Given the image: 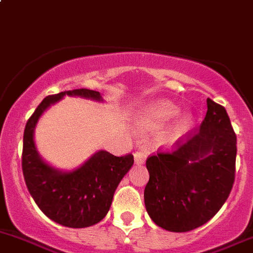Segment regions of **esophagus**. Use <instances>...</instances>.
<instances>
[{
    "label": "esophagus",
    "mask_w": 253,
    "mask_h": 253,
    "mask_svg": "<svg viewBox=\"0 0 253 253\" xmlns=\"http://www.w3.org/2000/svg\"><path fill=\"white\" fill-rule=\"evenodd\" d=\"M134 157L136 165H142V163H145L147 155H146L145 152H142V151H136V152L134 153Z\"/></svg>",
    "instance_id": "obj_1"
}]
</instances>
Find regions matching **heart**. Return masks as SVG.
Returning <instances> with one entry per match:
<instances>
[{"mask_svg": "<svg viewBox=\"0 0 253 253\" xmlns=\"http://www.w3.org/2000/svg\"><path fill=\"white\" fill-rule=\"evenodd\" d=\"M179 114V107L174 105L170 101H157L147 107L142 112V122L146 127H157L166 122L170 121V119L175 118ZM190 124V117L185 116L180 121L176 122V124L171 129L170 136H175L179 132L186 129Z\"/></svg>", "mask_w": 253, "mask_h": 253, "instance_id": "b5f03b06", "label": "heart"}]
</instances>
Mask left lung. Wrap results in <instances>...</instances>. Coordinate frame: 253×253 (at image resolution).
<instances>
[{"mask_svg": "<svg viewBox=\"0 0 253 253\" xmlns=\"http://www.w3.org/2000/svg\"><path fill=\"white\" fill-rule=\"evenodd\" d=\"M236 135L222 105L207 98L200 127L179 137L168 151L148 156L144 197L158 226L185 233L217 214L235 180Z\"/></svg>", "mask_w": 253, "mask_h": 253, "instance_id": "1", "label": "left lung"}]
</instances>
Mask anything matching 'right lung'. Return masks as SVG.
<instances>
[{
    "label": "right lung",
    "instance_id": "obj_1",
    "mask_svg": "<svg viewBox=\"0 0 253 253\" xmlns=\"http://www.w3.org/2000/svg\"><path fill=\"white\" fill-rule=\"evenodd\" d=\"M64 95L101 101L100 92L88 88L63 91L43 98L25 126L23 175L34 201L49 219L68 228H86L106 217L114 191L131 168L134 156L127 153L117 157L98 151L80 168L64 173L46 165L36 151L34 129L43 111Z\"/></svg>",
    "mask_w": 253,
    "mask_h": 253
}]
</instances>
